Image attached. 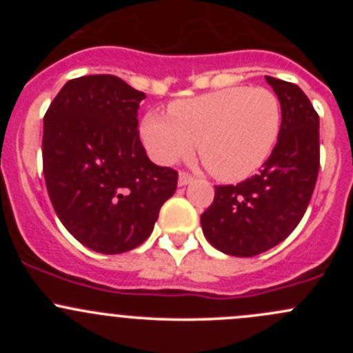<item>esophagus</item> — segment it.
Wrapping results in <instances>:
<instances>
[{
	"label": "esophagus",
	"mask_w": 353,
	"mask_h": 353,
	"mask_svg": "<svg viewBox=\"0 0 353 353\" xmlns=\"http://www.w3.org/2000/svg\"><path fill=\"white\" fill-rule=\"evenodd\" d=\"M193 181H194V177L191 176V174H188V172L179 174V186H188V184L193 183Z\"/></svg>",
	"instance_id": "1"
}]
</instances>
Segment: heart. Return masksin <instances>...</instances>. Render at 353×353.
I'll return each instance as SVG.
<instances>
[{"mask_svg": "<svg viewBox=\"0 0 353 353\" xmlns=\"http://www.w3.org/2000/svg\"><path fill=\"white\" fill-rule=\"evenodd\" d=\"M167 116L148 112L141 140L157 163L172 165L193 154L222 181L258 172L279 143L282 104L265 87H229L170 102Z\"/></svg>", "mask_w": 353, "mask_h": 353, "instance_id": "heart-1", "label": "heart"}]
</instances>
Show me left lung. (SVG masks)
Here are the masks:
<instances>
[{
    "instance_id": "8db88e82",
    "label": "left lung",
    "mask_w": 353,
    "mask_h": 353,
    "mask_svg": "<svg viewBox=\"0 0 353 353\" xmlns=\"http://www.w3.org/2000/svg\"><path fill=\"white\" fill-rule=\"evenodd\" d=\"M282 104V131L258 174L215 186L201 229L219 251L239 258L261 254L292 234L304 216L319 172V116L295 83L266 77Z\"/></svg>"
}]
</instances>
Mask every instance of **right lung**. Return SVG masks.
<instances>
[{"label":"right lung","instance_id":"add662e5","mask_svg":"<svg viewBox=\"0 0 353 353\" xmlns=\"http://www.w3.org/2000/svg\"><path fill=\"white\" fill-rule=\"evenodd\" d=\"M143 92L114 74L70 80L44 116L46 188L68 232L102 254L148 239L177 170L147 157L138 131Z\"/></svg>","mask_w":353,"mask_h":353}]
</instances>
